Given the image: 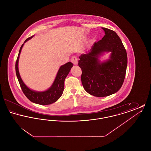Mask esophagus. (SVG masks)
I'll use <instances>...</instances> for the list:
<instances>
[{"label":"esophagus","instance_id":"esophagus-1","mask_svg":"<svg viewBox=\"0 0 151 151\" xmlns=\"http://www.w3.org/2000/svg\"><path fill=\"white\" fill-rule=\"evenodd\" d=\"M71 62L74 65H77L78 64V59L75 56H73L71 58Z\"/></svg>","mask_w":151,"mask_h":151}]
</instances>
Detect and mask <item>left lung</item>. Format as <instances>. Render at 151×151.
I'll list each match as a JSON object with an SVG mask.
<instances>
[{"mask_svg":"<svg viewBox=\"0 0 151 151\" xmlns=\"http://www.w3.org/2000/svg\"><path fill=\"white\" fill-rule=\"evenodd\" d=\"M105 35L94 42L88 52L79 58L83 86L86 92L96 97H106L117 92L123 83L127 65V55L121 40L114 31L102 28ZM109 58L99 60L105 52Z\"/></svg>","mask_w":151,"mask_h":151,"instance_id":"left-lung-1","label":"left lung"}]
</instances>
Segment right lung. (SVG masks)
Here are the masks:
<instances>
[{"label": "right lung", "mask_w": 151, "mask_h": 151, "mask_svg": "<svg viewBox=\"0 0 151 151\" xmlns=\"http://www.w3.org/2000/svg\"><path fill=\"white\" fill-rule=\"evenodd\" d=\"M33 37L34 35L27 38L24 41V43L22 45L20 49L19 55L17 58V60L16 62V65H15L16 73L23 93L29 100L33 103L39 104V105H50L56 102L61 97L64 90L65 79L68 75V74L69 73L71 68L73 67V64L71 62H69L64 65H61L58 71L57 76L52 84L47 90L42 92H38V91L30 89L25 84V83L23 82L22 79V78L20 75V73L19 71L18 63H19L20 54L21 53L22 48L24 43L27 42L32 38H33Z\"/></svg>", "instance_id": "1"}]
</instances>
